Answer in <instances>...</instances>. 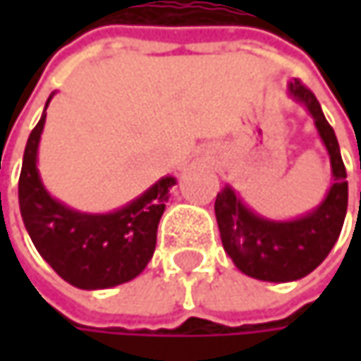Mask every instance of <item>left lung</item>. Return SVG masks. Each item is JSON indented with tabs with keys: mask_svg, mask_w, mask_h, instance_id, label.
<instances>
[{
	"mask_svg": "<svg viewBox=\"0 0 361 361\" xmlns=\"http://www.w3.org/2000/svg\"><path fill=\"white\" fill-rule=\"evenodd\" d=\"M287 94L303 106L326 146L331 164V187L312 211L295 219H269L249 209L231 185L216 195L215 216L225 253L235 267L259 281L287 283L310 275L329 255L340 237L348 211V180L336 132L324 110L299 80L287 84Z\"/></svg>",
	"mask_w": 361,
	"mask_h": 361,
	"instance_id": "obj_1",
	"label": "left lung"
}]
</instances>
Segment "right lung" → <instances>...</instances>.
<instances>
[{
	"instance_id": "1",
	"label": "right lung",
	"mask_w": 361,
	"mask_h": 361,
	"mask_svg": "<svg viewBox=\"0 0 361 361\" xmlns=\"http://www.w3.org/2000/svg\"><path fill=\"white\" fill-rule=\"evenodd\" d=\"M54 94L23 150L18 187L23 225L42 259L78 289H108L132 281L152 259L159 221L176 178L162 176L108 213H84L51 197L37 171V148Z\"/></svg>"
}]
</instances>
